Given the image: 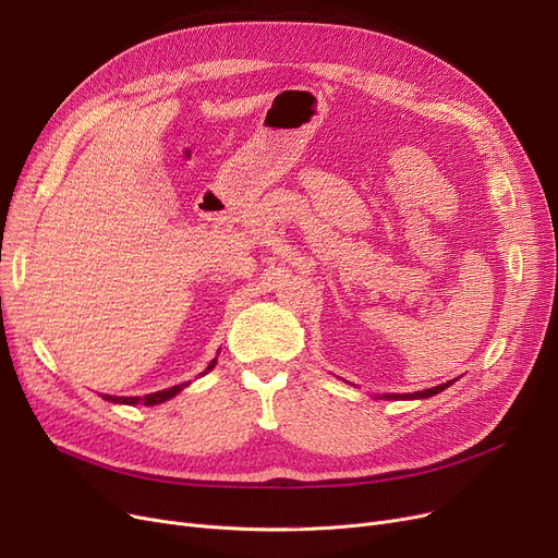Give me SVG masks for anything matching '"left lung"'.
I'll list each match as a JSON object with an SVG mask.
<instances>
[{"label": "left lung", "instance_id": "1", "mask_svg": "<svg viewBox=\"0 0 558 558\" xmlns=\"http://www.w3.org/2000/svg\"><path fill=\"white\" fill-rule=\"evenodd\" d=\"M456 383V380H449V383H442V385H435V387H428V390H422V392H413V395H383L378 399H428L433 395H438L442 390H447V387Z\"/></svg>", "mask_w": 558, "mask_h": 558}]
</instances>
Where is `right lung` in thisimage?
I'll return each mask as SVG.
<instances>
[{
  "mask_svg": "<svg viewBox=\"0 0 558 558\" xmlns=\"http://www.w3.org/2000/svg\"><path fill=\"white\" fill-rule=\"evenodd\" d=\"M214 365H216V357L209 362L207 369H205L201 376H205L207 372H211V369H214ZM186 385H189V383L173 385V387H168V390H159V392H153V395H145L143 399H141V397H107V395H105V399H107V401H113V403H128V405H136V403H143V405H157V403H163V401H168V399H173L175 395H180Z\"/></svg>",
  "mask_w": 558,
  "mask_h": 558,
  "instance_id": "1",
  "label": "right lung"
}]
</instances>
